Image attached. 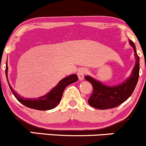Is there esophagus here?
I'll return each instance as SVG.
<instances>
[{
    "label": "esophagus",
    "mask_w": 146,
    "mask_h": 146,
    "mask_svg": "<svg viewBox=\"0 0 146 146\" xmlns=\"http://www.w3.org/2000/svg\"><path fill=\"white\" fill-rule=\"evenodd\" d=\"M88 70H86V68H80L78 71L77 74H78V77L79 80H83V78H84V76L86 73H87Z\"/></svg>",
    "instance_id": "1"
}]
</instances>
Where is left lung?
I'll return each instance as SVG.
<instances>
[{"mask_svg":"<svg viewBox=\"0 0 146 146\" xmlns=\"http://www.w3.org/2000/svg\"><path fill=\"white\" fill-rule=\"evenodd\" d=\"M129 43L134 50L135 63L131 76L123 83L110 86L90 76H85V79L91 83L93 88V93L88 99L90 106L100 110L113 108L125 102L133 93L139 78V57L136 53L135 44L131 40Z\"/></svg>","mask_w":146,"mask_h":146,"instance_id":"left-lung-1","label":"left lung"}]
</instances>
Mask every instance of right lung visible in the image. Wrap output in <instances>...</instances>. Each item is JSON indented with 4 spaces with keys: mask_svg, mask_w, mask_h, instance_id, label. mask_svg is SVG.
I'll return each instance as SVG.
<instances>
[{
    "mask_svg": "<svg viewBox=\"0 0 146 146\" xmlns=\"http://www.w3.org/2000/svg\"><path fill=\"white\" fill-rule=\"evenodd\" d=\"M8 66H7L6 68H5V75H6L7 80L8 82ZM78 80V78L77 75H70V76L60 80L59 83L54 88H53L48 93H46L44 96L37 98H29L22 97L19 94H18L15 91V90L11 87L9 82H8V85H9V87L12 91L13 94L16 98L17 100L20 103H22L23 105L25 106L26 107L30 108L35 109V110L47 111V110L54 108L58 106V104L60 103V100H61L65 88L68 85L75 83Z\"/></svg>",
    "mask_w": 146,
    "mask_h": 146,
    "instance_id": "add662e5",
    "label": "right lung"
}]
</instances>
